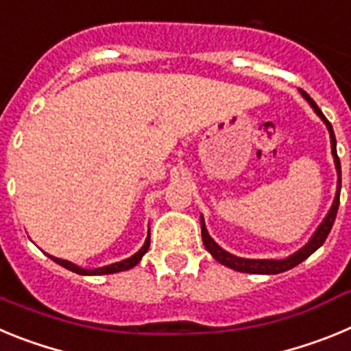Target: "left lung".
I'll return each instance as SVG.
<instances>
[{
	"mask_svg": "<svg viewBox=\"0 0 351 351\" xmlns=\"http://www.w3.org/2000/svg\"><path fill=\"white\" fill-rule=\"evenodd\" d=\"M302 96L309 101V105L315 108V112L322 117V121L327 125L328 133H330V145H332L334 163H336L337 176H339V178H337V191H336V197H334L332 207H330V210H328L327 216L324 218V221L320 223V226L316 228L315 234L311 235V239L306 243V246H302L299 251H295L293 255L287 256V258L283 260H253V258H241V256L232 255V253H228V251H225L223 247H219L218 244L214 243V239L210 237L209 232H207L204 218L200 216V225H202V241L206 250L213 255L214 260H218L219 263H223V265H226V267L234 269V271L247 272V274H280V272L288 271V269H293L295 265H299L300 262H304V260L308 258L309 255H313V253H315V251L325 243V239H327L328 232H330V228H332L334 225L337 209H339V190H341V163L336 153V135H334L332 126H330V123L327 121V117L322 114L318 105H316L315 101L309 98V95H306V93H302Z\"/></svg>",
	"mask_w": 351,
	"mask_h": 351,
	"instance_id": "obj_1",
	"label": "left lung"
}]
</instances>
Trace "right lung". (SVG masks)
<instances>
[{"mask_svg": "<svg viewBox=\"0 0 351 351\" xmlns=\"http://www.w3.org/2000/svg\"><path fill=\"white\" fill-rule=\"evenodd\" d=\"M149 243H151V237H149L147 234V239H145L144 246L141 247V250L135 253L133 256H130V258L126 260H121V262H116V263H110V265H105V267H100V269H82L79 267V265H75V263L68 262V260H61V258H56V256H51L52 260H54L56 263H60V265H63L64 269H68V271L71 272H77V274L80 276H101V274H114V272H121V271H128V269L135 267L138 262L142 260V256L147 253L149 250Z\"/></svg>", "mask_w": 351, "mask_h": 351, "instance_id": "right-lung-1", "label": "right lung"}]
</instances>
